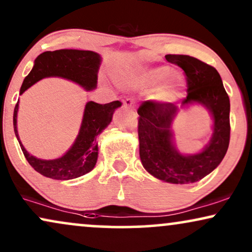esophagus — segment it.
Here are the masks:
<instances>
[{
  "label": "esophagus",
  "mask_w": 252,
  "mask_h": 252,
  "mask_svg": "<svg viewBox=\"0 0 252 252\" xmlns=\"http://www.w3.org/2000/svg\"><path fill=\"white\" fill-rule=\"evenodd\" d=\"M123 104H124V106H126V107L131 108V109H135V102H133L132 98H126V100H124Z\"/></svg>",
  "instance_id": "obj_1"
}]
</instances>
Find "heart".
Masks as SVG:
<instances>
[{
	"label": "heart",
	"instance_id": "heart-1",
	"mask_svg": "<svg viewBox=\"0 0 252 252\" xmlns=\"http://www.w3.org/2000/svg\"><path fill=\"white\" fill-rule=\"evenodd\" d=\"M143 84L148 86H155L165 81L157 89V98L161 102L172 101L183 86L181 78L177 74H172V69L167 66H157L144 72L142 76Z\"/></svg>",
	"mask_w": 252,
	"mask_h": 252
}]
</instances>
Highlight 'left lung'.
<instances>
[{
    "label": "left lung",
    "mask_w": 252,
    "mask_h": 252,
    "mask_svg": "<svg viewBox=\"0 0 252 252\" xmlns=\"http://www.w3.org/2000/svg\"><path fill=\"white\" fill-rule=\"evenodd\" d=\"M168 63L184 69L187 96L180 107L171 102L144 101L138 110L139 157L150 174L171 184H192L214 171L224 158L230 141V101L219 72L201 60L166 55ZM199 103L211 113L213 135L202 152L183 155L173 143L171 122L181 107Z\"/></svg>",
    "instance_id": "8db88e82"
}]
</instances>
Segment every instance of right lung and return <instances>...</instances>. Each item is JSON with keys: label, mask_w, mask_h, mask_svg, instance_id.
Here are the masks:
<instances>
[{"label": "right lung", "mask_w": 252, "mask_h": 252, "mask_svg": "<svg viewBox=\"0 0 252 252\" xmlns=\"http://www.w3.org/2000/svg\"><path fill=\"white\" fill-rule=\"evenodd\" d=\"M101 65V57L93 51L63 49L46 51L34 60L31 72L25 76L20 95L37 81L49 76L71 80L86 91L96 88L97 72ZM122 106L120 101L100 104L93 101L86 103L80 130L74 143L60 158L45 160L31 156L21 143L17 131L18 101L14 110V130L22 151L28 163L41 176L56 180L75 179L93 170L97 160V136L107 128L113 120L116 108Z\"/></svg>", "instance_id": "1"}]
</instances>
